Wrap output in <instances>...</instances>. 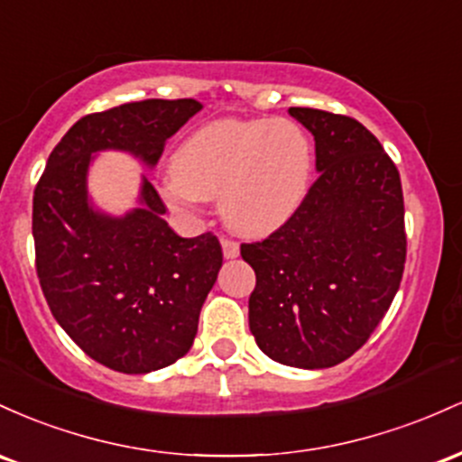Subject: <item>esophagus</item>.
Wrapping results in <instances>:
<instances>
[{"label":"esophagus","mask_w":462,"mask_h":462,"mask_svg":"<svg viewBox=\"0 0 462 462\" xmlns=\"http://www.w3.org/2000/svg\"><path fill=\"white\" fill-rule=\"evenodd\" d=\"M222 253H225L226 259H236L240 255V245L236 240H229V237H222Z\"/></svg>","instance_id":"1"}]
</instances>
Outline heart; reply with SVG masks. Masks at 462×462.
I'll return each mask as SVG.
<instances>
[{"mask_svg":"<svg viewBox=\"0 0 462 462\" xmlns=\"http://www.w3.org/2000/svg\"><path fill=\"white\" fill-rule=\"evenodd\" d=\"M310 172L312 146L290 119H220L180 142L163 191L174 207L220 199L222 220L259 237L297 211Z\"/></svg>","mask_w":462,"mask_h":462,"instance_id":"b5f03b06","label":"heart"}]
</instances>
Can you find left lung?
<instances>
[{
    "label": "left lung",
    "instance_id": "left-lung-1",
    "mask_svg": "<svg viewBox=\"0 0 462 462\" xmlns=\"http://www.w3.org/2000/svg\"><path fill=\"white\" fill-rule=\"evenodd\" d=\"M288 113L314 134L319 179L277 231L240 246L257 277L248 328L274 362L328 369L369 340L402 283V180L357 119L303 106Z\"/></svg>",
    "mask_w": 462,
    "mask_h": 462
}]
</instances>
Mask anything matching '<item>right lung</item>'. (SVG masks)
Masks as SVG:
<instances>
[{
  "label": "right lung",
  "instance_id": "right-lung-1",
  "mask_svg": "<svg viewBox=\"0 0 462 462\" xmlns=\"http://www.w3.org/2000/svg\"><path fill=\"white\" fill-rule=\"evenodd\" d=\"M200 108L183 97L85 116L51 150L34 188L36 274L45 300L69 338L113 371L139 375L188 354L222 266V246L214 233L176 236L146 176L142 207L122 217L93 209L87 196L91 154L126 150L152 168L165 139Z\"/></svg>",
  "mask_w": 462,
  "mask_h": 462
}]
</instances>
